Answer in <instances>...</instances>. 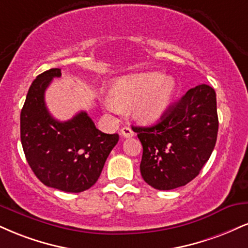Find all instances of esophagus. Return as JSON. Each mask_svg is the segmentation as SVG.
I'll list each match as a JSON object with an SVG mask.
<instances>
[{"instance_id": "34e87169", "label": "esophagus", "mask_w": 248, "mask_h": 248, "mask_svg": "<svg viewBox=\"0 0 248 248\" xmlns=\"http://www.w3.org/2000/svg\"><path fill=\"white\" fill-rule=\"evenodd\" d=\"M120 133H121V135L124 136V137H133L134 135H135V133H134L129 127H124L121 129Z\"/></svg>"}]
</instances>
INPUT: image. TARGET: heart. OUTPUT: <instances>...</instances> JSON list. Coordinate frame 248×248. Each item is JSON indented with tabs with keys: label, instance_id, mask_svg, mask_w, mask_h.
<instances>
[{
	"label": "heart",
	"instance_id": "b5f03b06",
	"mask_svg": "<svg viewBox=\"0 0 248 248\" xmlns=\"http://www.w3.org/2000/svg\"><path fill=\"white\" fill-rule=\"evenodd\" d=\"M175 83L160 73L132 74L113 80L109 89L111 99L105 100L109 111L118 112L121 106H133V114L139 121L153 124L162 118L171 103Z\"/></svg>",
	"mask_w": 248,
	"mask_h": 248
}]
</instances>
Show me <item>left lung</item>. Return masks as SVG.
Returning a JSON list of instances; mask_svg holds the SVG:
<instances>
[{
    "mask_svg": "<svg viewBox=\"0 0 248 248\" xmlns=\"http://www.w3.org/2000/svg\"><path fill=\"white\" fill-rule=\"evenodd\" d=\"M142 143V178L159 190L185 186L213 153L218 132L216 92L201 84L170 106L158 124L135 127Z\"/></svg>",
    "mask_w": 248,
    "mask_h": 248,
    "instance_id": "1",
    "label": "left lung"
}]
</instances>
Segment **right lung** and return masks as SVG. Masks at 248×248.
Masks as SVG:
<instances>
[{
    "mask_svg": "<svg viewBox=\"0 0 248 248\" xmlns=\"http://www.w3.org/2000/svg\"><path fill=\"white\" fill-rule=\"evenodd\" d=\"M61 69L37 76L20 112V141L30 168L46 186L67 193L84 192L97 183L119 141L118 134L97 129L86 112L55 120L45 104V91Z\"/></svg>",
    "mask_w": 248,
    "mask_h": 248,
    "instance_id": "add662e5",
    "label": "right lung"
}]
</instances>
